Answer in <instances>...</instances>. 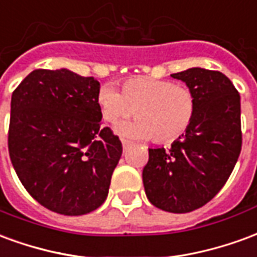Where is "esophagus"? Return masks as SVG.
Masks as SVG:
<instances>
[{"mask_svg":"<svg viewBox=\"0 0 257 257\" xmlns=\"http://www.w3.org/2000/svg\"><path fill=\"white\" fill-rule=\"evenodd\" d=\"M121 142H122V149H123V150H126V149H129V146H131V143H129L128 140H126V139H121Z\"/></svg>","mask_w":257,"mask_h":257,"instance_id":"esophagus-1","label":"esophagus"}]
</instances>
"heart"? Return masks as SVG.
<instances>
[{
	"label": "heart",
	"instance_id": "b5f03b06",
	"mask_svg": "<svg viewBox=\"0 0 257 257\" xmlns=\"http://www.w3.org/2000/svg\"><path fill=\"white\" fill-rule=\"evenodd\" d=\"M99 106L103 119L112 125L136 112L139 119L118 126L123 136L171 143L191 128L197 97L190 88L171 79L134 77L123 81L121 93L112 86L101 88Z\"/></svg>",
	"mask_w": 257,
	"mask_h": 257
}]
</instances>
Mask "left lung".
Masks as SVG:
<instances>
[{
	"label": "left lung",
	"instance_id": "8db88e82",
	"mask_svg": "<svg viewBox=\"0 0 257 257\" xmlns=\"http://www.w3.org/2000/svg\"><path fill=\"white\" fill-rule=\"evenodd\" d=\"M172 77L194 92L197 114L187 134L171 149H149L143 184L154 206L187 213L209 202L237 164L242 146L241 101L220 71L193 67Z\"/></svg>",
	"mask_w": 257,
	"mask_h": 257
}]
</instances>
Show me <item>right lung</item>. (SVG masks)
Masks as SVG:
<instances>
[{
    "instance_id": "right-lung-1",
    "label": "right lung",
    "mask_w": 257,
    "mask_h": 257,
    "mask_svg": "<svg viewBox=\"0 0 257 257\" xmlns=\"http://www.w3.org/2000/svg\"><path fill=\"white\" fill-rule=\"evenodd\" d=\"M99 90L93 77L40 68L12 93V165L31 197L60 215L97 209L122 154L118 136L100 128Z\"/></svg>"
}]
</instances>
